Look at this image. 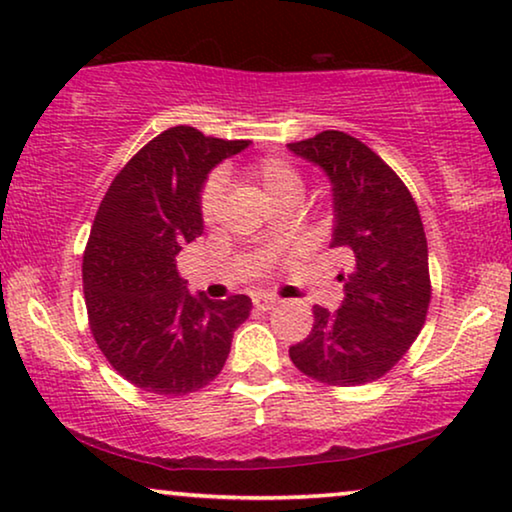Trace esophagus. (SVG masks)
Returning a JSON list of instances; mask_svg holds the SVG:
<instances>
[{"mask_svg": "<svg viewBox=\"0 0 512 512\" xmlns=\"http://www.w3.org/2000/svg\"><path fill=\"white\" fill-rule=\"evenodd\" d=\"M279 303L277 298H272V296H256L254 298V307L256 310H272V307H275Z\"/></svg>", "mask_w": 512, "mask_h": 512, "instance_id": "1", "label": "esophagus"}]
</instances>
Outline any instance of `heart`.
<instances>
[{"label":"heart","instance_id":"obj_1","mask_svg":"<svg viewBox=\"0 0 512 512\" xmlns=\"http://www.w3.org/2000/svg\"><path fill=\"white\" fill-rule=\"evenodd\" d=\"M244 179L254 184L272 207L282 202H298L303 195V174L282 156H263L244 165ZM221 181L209 179L200 193V216L205 223H214L221 212Z\"/></svg>","mask_w":512,"mask_h":512}]
</instances>
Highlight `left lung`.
Wrapping results in <instances>:
<instances>
[{
	"mask_svg": "<svg viewBox=\"0 0 512 512\" xmlns=\"http://www.w3.org/2000/svg\"><path fill=\"white\" fill-rule=\"evenodd\" d=\"M289 149L331 179V249L345 261L340 310L314 305L312 331L289 356L300 373L331 387L380 380L417 340L431 303L417 202L401 177L347 132L324 130Z\"/></svg>",
	"mask_w": 512,
	"mask_h": 512,
	"instance_id": "8db88e82",
	"label": "left lung"
}]
</instances>
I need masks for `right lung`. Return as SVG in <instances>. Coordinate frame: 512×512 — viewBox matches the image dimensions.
<instances>
[{
    "label": "right lung",
    "instance_id": "obj_1",
    "mask_svg": "<svg viewBox=\"0 0 512 512\" xmlns=\"http://www.w3.org/2000/svg\"><path fill=\"white\" fill-rule=\"evenodd\" d=\"M247 139L205 137L191 125L160 132L111 181L83 251L90 333L111 368L135 387L186 396L214 380L249 296H191L177 272L202 235V181Z\"/></svg>",
    "mask_w": 512,
    "mask_h": 512
}]
</instances>
